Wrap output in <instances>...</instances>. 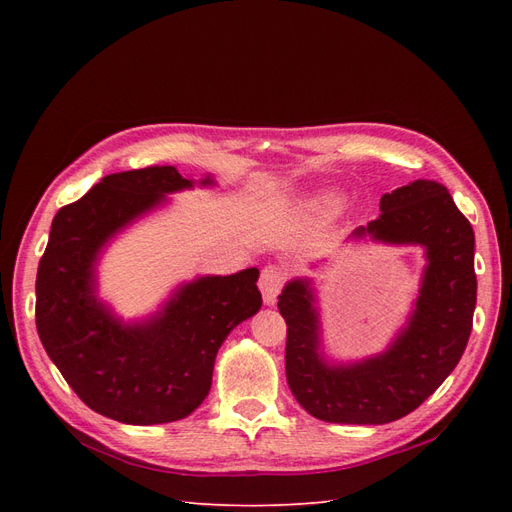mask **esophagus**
I'll use <instances>...</instances> for the list:
<instances>
[{
	"label": "esophagus",
	"instance_id": "esophagus-1",
	"mask_svg": "<svg viewBox=\"0 0 512 512\" xmlns=\"http://www.w3.org/2000/svg\"><path fill=\"white\" fill-rule=\"evenodd\" d=\"M286 284V271L277 265H269L262 269L260 280H258V288L262 292V301L267 305H275L277 303V294H280L282 286Z\"/></svg>",
	"mask_w": 512,
	"mask_h": 512
}]
</instances>
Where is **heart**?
Segmentation results:
<instances>
[{"mask_svg":"<svg viewBox=\"0 0 512 512\" xmlns=\"http://www.w3.org/2000/svg\"><path fill=\"white\" fill-rule=\"evenodd\" d=\"M339 209H342V196L333 190L316 192L305 200V211L309 215H318V218H331Z\"/></svg>","mask_w":512,"mask_h":512,"instance_id":"1","label":"heart"}]
</instances>
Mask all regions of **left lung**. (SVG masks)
Returning <instances> with one entry per match:
<instances>
[{
  "instance_id": "left-lung-1",
  "label": "left lung",
  "mask_w": 512,
  "mask_h": 512,
  "mask_svg": "<svg viewBox=\"0 0 512 512\" xmlns=\"http://www.w3.org/2000/svg\"><path fill=\"white\" fill-rule=\"evenodd\" d=\"M380 211L378 220L354 228L348 241L416 245L425 256L418 294L389 346L356 361L327 354L312 277H294L277 301L288 327L290 391L305 412L327 423L384 425L410 414L451 376L470 339L474 230L451 194L438 181L416 179L384 194Z\"/></svg>"
}]
</instances>
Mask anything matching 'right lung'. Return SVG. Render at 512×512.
I'll use <instances>...</instances> for the list:
<instances>
[{"label": "right lung", "mask_w": 512, "mask_h": 512, "mask_svg": "<svg viewBox=\"0 0 512 512\" xmlns=\"http://www.w3.org/2000/svg\"><path fill=\"white\" fill-rule=\"evenodd\" d=\"M215 185L213 175L183 177L175 166L126 170L53 218L36 277V327L61 376L94 412L126 425L190 416L209 395L220 346L258 314L256 267L196 275L141 318L119 316L100 297L108 245L173 203L168 194Z\"/></svg>", "instance_id": "1"}]
</instances>
